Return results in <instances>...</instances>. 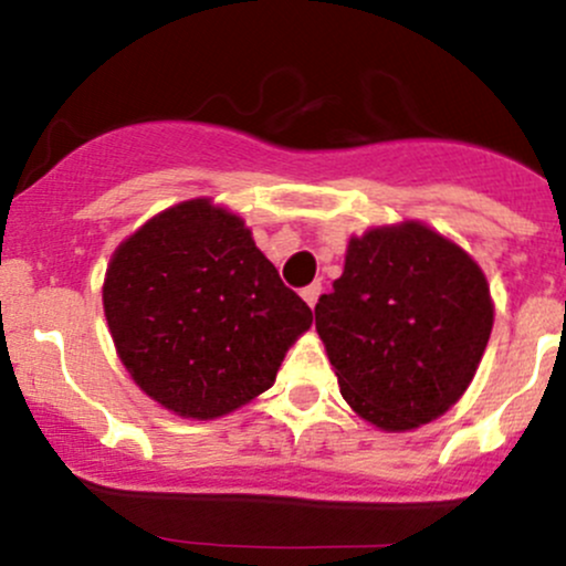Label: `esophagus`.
I'll use <instances>...</instances> for the list:
<instances>
[{
  "label": "esophagus",
  "mask_w": 566,
  "mask_h": 566,
  "mask_svg": "<svg viewBox=\"0 0 566 566\" xmlns=\"http://www.w3.org/2000/svg\"><path fill=\"white\" fill-rule=\"evenodd\" d=\"M301 295H303V301L314 308L316 301H319V295H322V282H311L308 287H303Z\"/></svg>",
  "instance_id": "34e87169"
}]
</instances>
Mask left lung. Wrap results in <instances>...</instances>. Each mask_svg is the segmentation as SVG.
<instances>
[{
  "label": "left lung",
  "mask_w": 566,
  "mask_h": 566,
  "mask_svg": "<svg viewBox=\"0 0 566 566\" xmlns=\"http://www.w3.org/2000/svg\"><path fill=\"white\" fill-rule=\"evenodd\" d=\"M314 311L343 399L382 431L444 415L476 375L495 319L469 252L415 220L350 239L343 276Z\"/></svg>",
  "instance_id": "obj_1"
}]
</instances>
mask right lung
Returning <instances> with one entry per match:
<instances>
[{
    "label": "right lung",
    "instance_id": "right-lung-1",
    "mask_svg": "<svg viewBox=\"0 0 566 566\" xmlns=\"http://www.w3.org/2000/svg\"><path fill=\"white\" fill-rule=\"evenodd\" d=\"M103 308L133 380L180 418L212 420L269 391L311 308L244 220L180 201L114 252Z\"/></svg>",
    "mask_w": 566,
    "mask_h": 566
}]
</instances>
